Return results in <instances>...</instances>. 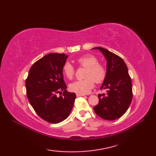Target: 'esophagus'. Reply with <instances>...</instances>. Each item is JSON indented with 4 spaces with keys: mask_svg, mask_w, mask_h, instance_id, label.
Wrapping results in <instances>:
<instances>
[{
    "mask_svg": "<svg viewBox=\"0 0 156 156\" xmlns=\"http://www.w3.org/2000/svg\"><path fill=\"white\" fill-rule=\"evenodd\" d=\"M76 96L77 97H83V96H85L84 94H80V93H76Z\"/></svg>",
    "mask_w": 156,
    "mask_h": 156,
    "instance_id": "1",
    "label": "esophagus"
}]
</instances>
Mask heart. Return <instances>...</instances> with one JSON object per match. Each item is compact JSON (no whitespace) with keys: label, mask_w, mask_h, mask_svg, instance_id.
<instances>
[{"label":"heart","mask_w":156,"mask_h":156,"mask_svg":"<svg viewBox=\"0 0 156 156\" xmlns=\"http://www.w3.org/2000/svg\"><path fill=\"white\" fill-rule=\"evenodd\" d=\"M76 63L86 68L85 78L76 80L69 85V90L80 94H87L93 88L95 82L101 83L105 80L106 69L103 65L98 63V59L95 55L84 54L78 58ZM62 73L66 78L71 80L74 77V68L69 62H66L63 65Z\"/></svg>","instance_id":"1"}]
</instances>
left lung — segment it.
Returning a JSON list of instances; mask_svg holds the SVG:
<instances>
[{"label": "left lung", "mask_w": 156, "mask_h": 156, "mask_svg": "<svg viewBox=\"0 0 156 156\" xmlns=\"http://www.w3.org/2000/svg\"><path fill=\"white\" fill-rule=\"evenodd\" d=\"M98 49L107 59V72L101 89L107 90V95L98 94V104L94 111L105 120L113 121L123 115L130 105L133 92L127 65L121 58L101 47Z\"/></svg>", "instance_id": "8db88e82"}]
</instances>
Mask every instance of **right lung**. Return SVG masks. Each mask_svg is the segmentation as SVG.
Returning a JSON list of instances; mask_svg holds the SVG:
<instances>
[{
    "mask_svg": "<svg viewBox=\"0 0 156 156\" xmlns=\"http://www.w3.org/2000/svg\"><path fill=\"white\" fill-rule=\"evenodd\" d=\"M68 55L49 54L34 63L25 82L27 98L37 114L51 123L67 118L72 109L76 94L66 90L62 67ZM63 91L58 98L56 93Z\"/></svg>",
    "mask_w": 156,
    "mask_h": 156,
    "instance_id": "right-lung-1",
    "label": "right lung"
}]
</instances>
